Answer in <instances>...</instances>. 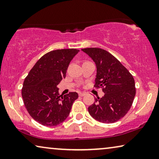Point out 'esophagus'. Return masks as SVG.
<instances>
[{
  "mask_svg": "<svg viewBox=\"0 0 159 159\" xmlns=\"http://www.w3.org/2000/svg\"><path fill=\"white\" fill-rule=\"evenodd\" d=\"M86 95V93H84V92H81V93H79V95L81 97H83Z\"/></svg>",
  "mask_w": 159,
  "mask_h": 159,
  "instance_id": "obj_1",
  "label": "esophagus"
}]
</instances>
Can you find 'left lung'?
Here are the masks:
<instances>
[{"label": "left lung", "mask_w": 159, "mask_h": 159, "mask_svg": "<svg viewBox=\"0 0 159 159\" xmlns=\"http://www.w3.org/2000/svg\"><path fill=\"white\" fill-rule=\"evenodd\" d=\"M82 52L95 62V87H102V98L95 99L88 107L96 120L112 123L123 118L130 110L135 95V80L128 70L109 52L100 48H86Z\"/></svg>", "instance_id": "left-lung-1"}]
</instances>
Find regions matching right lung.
<instances>
[{
	"mask_svg": "<svg viewBox=\"0 0 159 159\" xmlns=\"http://www.w3.org/2000/svg\"><path fill=\"white\" fill-rule=\"evenodd\" d=\"M79 52L66 49L48 52L39 59L25 79L22 88L25 107L41 125L56 126L70 115L78 94L75 92L59 95L57 85L65 78L69 64Z\"/></svg>",
	"mask_w": 159,
	"mask_h": 159,
	"instance_id": "1",
	"label": "right lung"
}]
</instances>
